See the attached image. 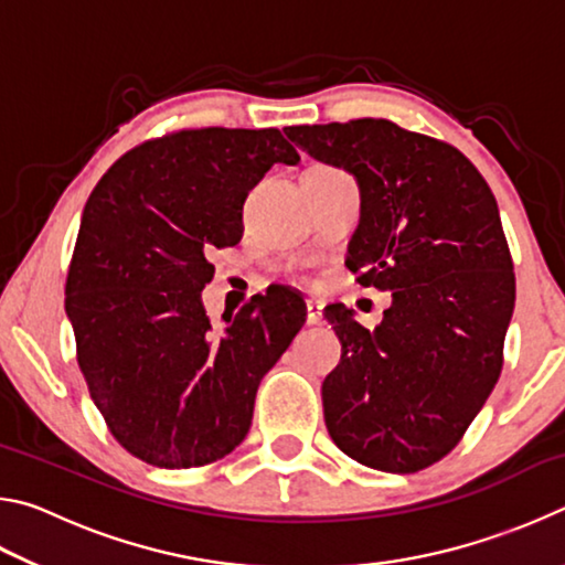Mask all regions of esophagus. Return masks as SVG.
<instances>
[{
    "label": "esophagus",
    "instance_id": "1",
    "mask_svg": "<svg viewBox=\"0 0 565 565\" xmlns=\"http://www.w3.org/2000/svg\"><path fill=\"white\" fill-rule=\"evenodd\" d=\"M306 321H309L311 327H321L323 323V303L319 299L306 301Z\"/></svg>",
    "mask_w": 565,
    "mask_h": 565
}]
</instances>
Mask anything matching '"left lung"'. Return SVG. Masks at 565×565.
<instances>
[{
    "label": "left lung",
    "mask_w": 565,
    "mask_h": 565,
    "mask_svg": "<svg viewBox=\"0 0 565 565\" xmlns=\"http://www.w3.org/2000/svg\"><path fill=\"white\" fill-rule=\"evenodd\" d=\"M284 131L356 177L347 266L394 296L374 331L327 306L341 363L323 379V420L353 461L416 473L454 451L501 376L515 274L499 204L456 147L388 119Z\"/></svg>",
    "instance_id": "left-lung-1"
}]
</instances>
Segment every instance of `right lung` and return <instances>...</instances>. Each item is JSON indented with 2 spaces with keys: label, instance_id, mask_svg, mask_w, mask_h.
Instances as JSON below:
<instances>
[{
  "label": "right lung",
  "instance_id": "add662e5",
  "mask_svg": "<svg viewBox=\"0 0 565 565\" xmlns=\"http://www.w3.org/2000/svg\"><path fill=\"white\" fill-rule=\"evenodd\" d=\"M299 154L279 129H179L117 159L84 206L70 274L89 396L111 436L159 468L218 461L244 441L262 379L306 321L286 286L212 331V248L242 238L248 189Z\"/></svg>",
  "mask_w": 565,
  "mask_h": 565
}]
</instances>
